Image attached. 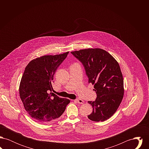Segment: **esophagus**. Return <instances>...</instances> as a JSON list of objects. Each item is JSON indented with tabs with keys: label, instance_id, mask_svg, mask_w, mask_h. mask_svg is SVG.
<instances>
[{
	"label": "esophagus",
	"instance_id": "34e87169",
	"mask_svg": "<svg viewBox=\"0 0 149 149\" xmlns=\"http://www.w3.org/2000/svg\"><path fill=\"white\" fill-rule=\"evenodd\" d=\"M75 102H76L77 103H78L79 104H83L84 103V101L82 99H77L74 100Z\"/></svg>",
	"mask_w": 149,
	"mask_h": 149
}]
</instances>
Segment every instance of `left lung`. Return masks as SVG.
Here are the masks:
<instances>
[{
    "label": "left lung",
    "instance_id": "1",
    "mask_svg": "<svg viewBox=\"0 0 149 149\" xmlns=\"http://www.w3.org/2000/svg\"><path fill=\"white\" fill-rule=\"evenodd\" d=\"M83 64L89 83L94 85L97 97L89 101L93 112L88 117L95 121H104L116 112L124 94L123 79L116 60L105 50L95 48L71 52Z\"/></svg>",
    "mask_w": 149,
    "mask_h": 149
}]
</instances>
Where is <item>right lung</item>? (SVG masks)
Wrapping results in <instances>:
<instances>
[{"label":"right lung","instance_id":"1","mask_svg":"<svg viewBox=\"0 0 149 149\" xmlns=\"http://www.w3.org/2000/svg\"><path fill=\"white\" fill-rule=\"evenodd\" d=\"M69 52L33 59L22 75L19 92L24 109L32 118L42 123H50L60 117L70 102L69 99L51 93L54 75Z\"/></svg>","mask_w":149,"mask_h":149}]
</instances>
